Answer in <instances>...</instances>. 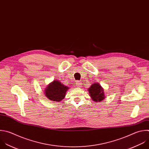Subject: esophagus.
<instances>
[{"mask_svg":"<svg viewBox=\"0 0 149 149\" xmlns=\"http://www.w3.org/2000/svg\"><path fill=\"white\" fill-rule=\"evenodd\" d=\"M75 82H76L75 84H76V85L77 86V87H80V86L82 85L81 82H80V81H76Z\"/></svg>","mask_w":149,"mask_h":149,"instance_id":"34e87169","label":"esophagus"}]
</instances>
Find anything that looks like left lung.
<instances>
[{
	"mask_svg": "<svg viewBox=\"0 0 149 149\" xmlns=\"http://www.w3.org/2000/svg\"><path fill=\"white\" fill-rule=\"evenodd\" d=\"M90 96L95 102L102 101L105 98L104 89L99 84H93L88 89Z\"/></svg>",
	"mask_w": 149,
	"mask_h": 149,
	"instance_id": "left-lung-1",
	"label": "left lung"
}]
</instances>
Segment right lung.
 I'll use <instances>...</instances> for the list:
<instances>
[{"instance_id":"right-lung-1","label":"right lung","mask_w":149,"mask_h":149,"mask_svg":"<svg viewBox=\"0 0 149 149\" xmlns=\"http://www.w3.org/2000/svg\"><path fill=\"white\" fill-rule=\"evenodd\" d=\"M69 88L62 84L61 82L54 81L47 87L45 95L49 100L53 101L60 102L65 96V93Z\"/></svg>"}]
</instances>
